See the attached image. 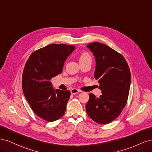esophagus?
Returning a JSON list of instances; mask_svg holds the SVG:
<instances>
[{
	"mask_svg": "<svg viewBox=\"0 0 152 152\" xmlns=\"http://www.w3.org/2000/svg\"><path fill=\"white\" fill-rule=\"evenodd\" d=\"M70 92H71V94H77L78 93H79V91L77 89L73 88V89H72L70 90Z\"/></svg>",
	"mask_w": 152,
	"mask_h": 152,
	"instance_id": "34e87169",
	"label": "esophagus"
}]
</instances>
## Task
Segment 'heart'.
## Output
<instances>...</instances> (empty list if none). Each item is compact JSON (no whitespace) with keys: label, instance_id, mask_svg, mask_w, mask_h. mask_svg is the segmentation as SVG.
<instances>
[{"label":"heart","instance_id":"b5f03b06","mask_svg":"<svg viewBox=\"0 0 152 152\" xmlns=\"http://www.w3.org/2000/svg\"><path fill=\"white\" fill-rule=\"evenodd\" d=\"M86 60H90L91 61V58L89 55L86 53H82L79 58V61H86Z\"/></svg>","mask_w":152,"mask_h":152}]
</instances>
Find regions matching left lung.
<instances>
[{
	"instance_id": "obj_1",
	"label": "left lung",
	"mask_w": 152,
	"mask_h": 152,
	"mask_svg": "<svg viewBox=\"0 0 152 152\" xmlns=\"http://www.w3.org/2000/svg\"><path fill=\"white\" fill-rule=\"evenodd\" d=\"M87 48L95 58L94 78L98 80L102 95L97 98L89 94L86 112L96 123L107 124L115 120L126 104L131 85L130 70L122 55L108 45L93 42Z\"/></svg>"
}]
</instances>
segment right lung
<instances>
[{
    "label": "right lung",
    "instance_id": "right-lung-1",
    "mask_svg": "<svg viewBox=\"0 0 152 152\" xmlns=\"http://www.w3.org/2000/svg\"><path fill=\"white\" fill-rule=\"evenodd\" d=\"M75 47L52 44L37 50L27 60L22 87L34 112L48 122L60 118L65 112L70 91L55 89L50 80L61 73L64 63Z\"/></svg>",
    "mask_w": 152,
    "mask_h": 152
}]
</instances>
